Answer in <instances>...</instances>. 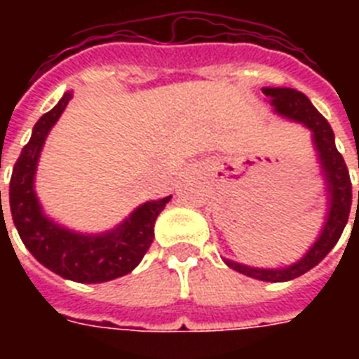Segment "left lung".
<instances>
[{
  "mask_svg": "<svg viewBox=\"0 0 359 359\" xmlns=\"http://www.w3.org/2000/svg\"><path fill=\"white\" fill-rule=\"evenodd\" d=\"M262 95L268 98L273 114L279 115L281 119L290 121V123L302 124L304 128L311 132L313 147L317 152V162L320 165L324 188H326V216H324V225L317 240L292 264L279 268H259L248 266V264L231 261V259H224V262L248 278L270 281V283H281V281H290L302 273L309 272L337 244V240L341 238L346 222H348V214H351L352 184L345 160L335 147L334 130L328 121L318 114V109L313 106L311 100L304 93L290 89V87H262Z\"/></svg>",
  "mask_w": 359,
  "mask_h": 359,
  "instance_id": "1",
  "label": "left lung"
}]
</instances>
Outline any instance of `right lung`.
I'll use <instances>...</instances> for the list:
<instances>
[{"label": "right lung", "instance_id": "1", "mask_svg": "<svg viewBox=\"0 0 359 359\" xmlns=\"http://www.w3.org/2000/svg\"><path fill=\"white\" fill-rule=\"evenodd\" d=\"M70 98L72 93H65L33 126L27 145L14 163L8 203L20 238L42 266L70 281L104 283L126 276L140 264L154 238L156 218L165 203L171 201V196L143 203L128 214V218L104 233H80L50 218L36 197V165L48 134Z\"/></svg>", "mask_w": 359, "mask_h": 359}]
</instances>
